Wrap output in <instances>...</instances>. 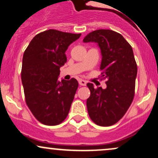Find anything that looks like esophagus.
<instances>
[{"label":"esophagus","mask_w":158,"mask_h":158,"mask_svg":"<svg viewBox=\"0 0 158 158\" xmlns=\"http://www.w3.org/2000/svg\"><path fill=\"white\" fill-rule=\"evenodd\" d=\"M79 84L81 85V86H85L87 84V81L85 80H83V79H79Z\"/></svg>","instance_id":"34e87169"}]
</instances>
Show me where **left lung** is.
I'll return each instance as SVG.
<instances>
[{
  "label": "left lung",
  "instance_id": "8db88e82",
  "mask_svg": "<svg viewBox=\"0 0 158 158\" xmlns=\"http://www.w3.org/2000/svg\"><path fill=\"white\" fill-rule=\"evenodd\" d=\"M83 41L97 43L100 48V70L107 79L105 89L87 84L90 91L87 99L88 114L98 126H112L126 113L135 96L137 66L133 50L121 34L110 30L90 32Z\"/></svg>",
  "mask_w": 158,
  "mask_h": 158
}]
</instances>
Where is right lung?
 Returning a JSON list of instances; mask_svg holds the SVG:
<instances>
[{"mask_svg": "<svg viewBox=\"0 0 158 158\" xmlns=\"http://www.w3.org/2000/svg\"><path fill=\"white\" fill-rule=\"evenodd\" d=\"M81 34L48 30L37 34L24 51L21 81L26 103L40 123L60 124L67 117L79 86L76 79L59 80L65 52Z\"/></svg>", "mask_w": 158, "mask_h": 158, "instance_id": "obj_1", "label": "right lung"}]
</instances>
